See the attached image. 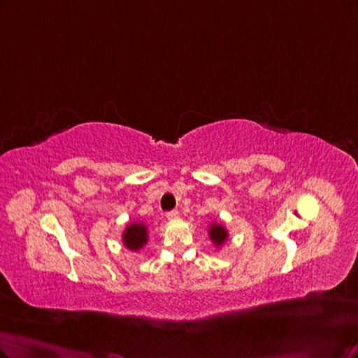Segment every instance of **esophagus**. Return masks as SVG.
Instances as JSON below:
<instances>
[{"label": "esophagus", "instance_id": "1", "mask_svg": "<svg viewBox=\"0 0 358 358\" xmlns=\"http://www.w3.org/2000/svg\"><path fill=\"white\" fill-rule=\"evenodd\" d=\"M178 211L177 210H172V211H168L166 213V217L169 219V220H176V219H178Z\"/></svg>", "mask_w": 358, "mask_h": 358}]
</instances>
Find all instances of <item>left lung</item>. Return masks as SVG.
Segmentation results:
<instances>
[{"instance_id":"left-lung-1","label":"left lung","mask_w":358,"mask_h":358,"mask_svg":"<svg viewBox=\"0 0 358 358\" xmlns=\"http://www.w3.org/2000/svg\"><path fill=\"white\" fill-rule=\"evenodd\" d=\"M208 236L211 238V241L216 244L217 248H220L222 244L227 241L228 238V231L224 229L222 224H217V223H211L210 227V231H208Z\"/></svg>"}]
</instances>
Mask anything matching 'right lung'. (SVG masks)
Segmentation results:
<instances>
[{
  "mask_svg": "<svg viewBox=\"0 0 358 358\" xmlns=\"http://www.w3.org/2000/svg\"><path fill=\"white\" fill-rule=\"evenodd\" d=\"M148 241V231L144 223H130L129 227L122 232V243L129 250L138 252L142 249Z\"/></svg>",
  "mask_w": 358,
  "mask_h": 358,
  "instance_id": "right-lung-1",
  "label": "right lung"
}]
</instances>
